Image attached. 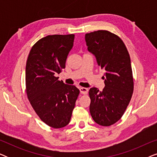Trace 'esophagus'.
<instances>
[{
	"mask_svg": "<svg viewBox=\"0 0 157 157\" xmlns=\"http://www.w3.org/2000/svg\"><path fill=\"white\" fill-rule=\"evenodd\" d=\"M79 90H80L81 94H86L88 93V89L84 87H80L79 88Z\"/></svg>",
	"mask_w": 157,
	"mask_h": 157,
	"instance_id": "obj_1",
	"label": "esophagus"
}]
</instances>
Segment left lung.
<instances>
[{"label":"left lung","instance_id":"1","mask_svg":"<svg viewBox=\"0 0 157 157\" xmlns=\"http://www.w3.org/2000/svg\"><path fill=\"white\" fill-rule=\"evenodd\" d=\"M85 40L98 65L106 71L103 91L95 87L89 90L90 113L96 123L109 126L124 115L134 91L130 56L123 40L108 31L86 33Z\"/></svg>","mask_w":157,"mask_h":157}]
</instances>
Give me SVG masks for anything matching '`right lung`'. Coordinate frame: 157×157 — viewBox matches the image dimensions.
<instances>
[{"label":"right lung","mask_w":157,"mask_h":157,"mask_svg":"<svg viewBox=\"0 0 157 157\" xmlns=\"http://www.w3.org/2000/svg\"><path fill=\"white\" fill-rule=\"evenodd\" d=\"M74 34L49 35L32 47L25 66V89L30 104L41 121L54 128L69 123L80 93L57 75L66 67Z\"/></svg>","instance_id":"1"}]
</instances>
